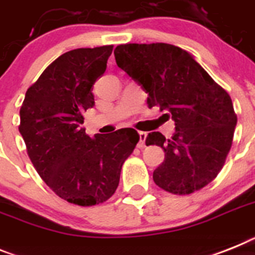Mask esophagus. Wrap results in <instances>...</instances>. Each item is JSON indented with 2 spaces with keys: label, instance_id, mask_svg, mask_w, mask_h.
Instances as JSON below:
<instances>
[{
  "label": "esophagus",
  "instance_id": "obj_1",
  "mask_svg": "<svg viewBox=\"0 0 255 255\" xmlns=\"http://www.w3.org/2000/svg\"><path fill=\"white\" fill-rule=\"evenodd\" d=\"M145 138H147V132L139 131V143H138L139 148H143V147L145 145Z\"/></svg>",
  "mask_w": 255,
  "mask_h": 255
}]
</instances>
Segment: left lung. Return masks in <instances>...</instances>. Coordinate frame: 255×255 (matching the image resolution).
<instances>
[{
    "mask_svg": "<svg viewBox=\"0 0 255 255\" xmlns=\"http://www.w3.org/2000/svg\"><path fill=\"white\" fill-rule=\"evenodd\" d=\"M120 68L148 94L149 108L167 111L175 132H149L145 144L160 145L165 160L153 171L160 188L175 195L201 190L218 175L231 149L237 124L230 95L196 62L169 43H128L115 49Z\"/></svg>",
    "mask_w": 255,
    "mask_h": 255,
    "instance_id": "obj_1",
    "label": "left lung"
}]
</instances>
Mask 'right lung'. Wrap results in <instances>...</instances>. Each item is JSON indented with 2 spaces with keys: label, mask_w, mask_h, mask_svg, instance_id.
<instances>
[{
  "label": "right lung",
  "mask_w": 255,
  "mask_h": 255,
  "mask_svg": "<svg viewBox=\"0 0 255 255\" xmlns=\"http://www.w3.org/2000/svg\"><path fill=\"white\" fill-rule=\"evenodd\" d=\"M112 49H75L60 55L28 89L20 108L19 131L37 173L76 205L110 199L139 142L131 128L90 138L82 126L84 113L95 104L93 85L106 72Z\"/></svg>",
  "instance_id": "obj_1"
}]
</instances>
